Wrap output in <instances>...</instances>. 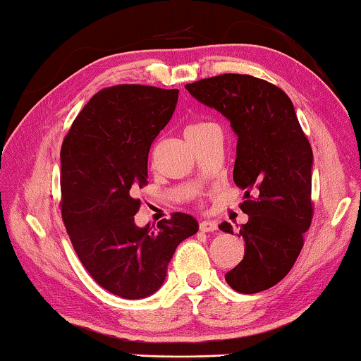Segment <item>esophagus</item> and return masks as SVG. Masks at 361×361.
<instances>
[{
    "label": "esophagus",
    "mask_w": 361,
    "mask_h": 361,
    "mask_svg": "<svg viewBox=\"0 0 361 361\" xmlns=\"http://www.w3.org/2000/svg\"><path fill=\"white\" fill-rule=\"evenodd\" d=\"M199 228H200V231H204V233H207V231H215L216 228H219V226H216L215 221L204 220V221H200Z\"/></svg>",
    "instance_id": "esophagus-1"
}]
</instances>
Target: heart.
Listing matches in <instances>:
<instances>
[{
    "mask_svg": "<svg viewBox=\"0 0 361 361\" xmlns=\"http://www.w3.org/2000/svg\"><path fill=\"white\" fill-rule=\"evenodd\" d=\"M212 125V123H207V121H199V123H192V125H189L187 126V130H185V136H187V140H189V137H192V136H195V135H199V133H202L205 130V128H209Z\"/></svg>",
    "mask_w": 361,
    "mask_h": 361,
    "instance_id": "b5f03b06",
    "label": "heart"
}]
</instances>
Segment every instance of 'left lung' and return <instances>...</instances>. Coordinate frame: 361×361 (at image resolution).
<instances>
[{
    "label": "left lung",
    "mask_w": 361,
    "mask_h": 361,
    "mask_svg": "<svg viewBox=\"0 0 361 361\" xmlns=\"http://www.w3.org/2000/svg\"><path fill=\"white\" fill-rule=\"evenodd\" d=\"M185 88L228 118L238 136L233 180L245 189L246 248L225 281L238 293H261L289 273L312 224V147L290 98L263 78L221 73ZM220 230L233 235L226 221Z\"/></svg>",
    "instance_id": "8db88e82"
}]
</instances>
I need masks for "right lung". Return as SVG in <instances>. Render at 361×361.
<instances>
[{"label":"right lung","mask_w":361,"mask_h":361,"mask_svg":"<svg viewBox=\"0 0 361 361\" xmlns=\"http://www.w3.org/2000/svg\"><path fill=\"white\" fill-rule=\"evenodd\" d=\"M179 90L115 85L90 98L61 149V212L72 246L88 274L123 299L161 288L177 245L199 230L194 216L140 228L137 189L147 184L152 141L169 123Z\"/></svg>","instance_id":"right-lung-1"}]
</instances>
